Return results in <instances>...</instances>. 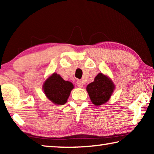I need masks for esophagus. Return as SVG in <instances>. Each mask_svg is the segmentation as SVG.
<instances>
[{
	"mask_svg": "<svg viewBox=\"0 0 154 154\" xmlns=\"http://www.w3.org/2000/svg\"><path fill=\"white\" fill-rule=\"evenodd\" d=\"M77 86L79 87V88H82L83 84V82H82V81L78 80L77 82Z\"/></svg>",
	"mask_w": 154,
	"mask_h": 154,
	"instance_id": "34e87169",
	"label": "esophagus"
}]
</instances>
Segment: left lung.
Listing matches in <instances>:
<instances>
[{
  "mask_svg": "<svg viewBox=\"0 0 154 154\" xmlns=\"http://www.w3.org/2000/svg\"><path fill=\"white\" fill-rule=\"evenodd\" d=\"M86 89L92 103L99 106L109 100L113 92L114 85L109 78L99 73L94 81L88 85Z\"/></svg>",
  "mask_w": 154,
  "mask_h": 154,
  "instance_id": "left-lung-1",
  "label": "left lung"
}]
</instances>
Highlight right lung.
Returning a JSON list of instances; mask_svg holds the SVG:
<instances>
[{
	"mask_svg": "<svg viewBox=\"0 0 154 154\" xmlns=\"http://www.w3.org/2000/svg\"><path fill=\"white\" fill-rule=\"evenodd\" d=\"M73 85L64 81L59 75L54 73L46 80L43 85L45 95L56 105H64L66 103Z\"/></svg>",
	"mask_w": 154,
	"mask_h": 154,
	"instance_id": "right-lung-1",
	"label": "right lung"
}]
</instances>
